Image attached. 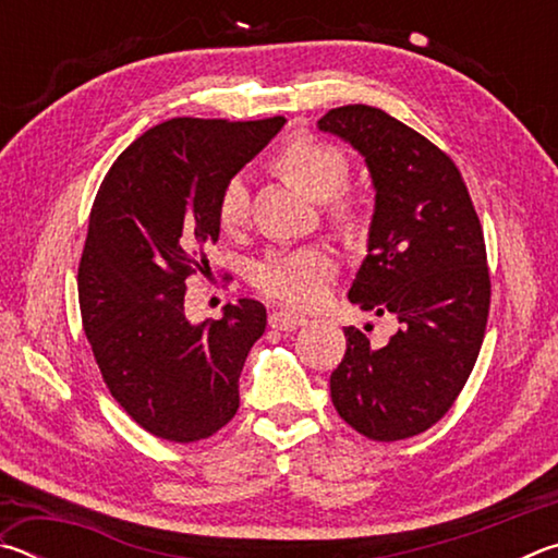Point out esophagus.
Listing matches in <instances>:
<instances>
[{"label":"esophagus","mask_w":558,"mask_h":558,"mask_svg":"<svg viewBox=\"0 0 558 558\" xmlns=\"http://www.w3.org/2000/svg\"><path fill=\"white\" fill-rule=\"evenodd\" d=\"M307 319L305 317H300V315H292V313H272L270 315V327L272 329H280V332H292V329H298V327H302L305 325Z\"/></svg>","instance_id":"1"}]
</instances>
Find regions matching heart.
Instances as JSON below:
<instances>
[{"instance_id":"1","label":"heart","mask_w":558,"mask_h":558,"mask_svg":"<svg viewBox=\"0 0 558 558\" xmlns=\"http://www.w3.org/2000/svg\"><path fill=\"white\" fill-rule=\"evenodd\" d=\"M280 174L310 199L325 202L339 194L349 179V159L342 149L315 137H298L278 157ZM251 196L243 174H233L219 196V221L226 231H239L248 221ZM332 216L344 226L356 219L354 204L339 199ZM337 276V260L327 248H298L272 253L256 268V286L272 300L290 307H315L327 298Z\"/></svg>"}]
</instances>
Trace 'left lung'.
<instances>
[{
	"instance_id": "obj_1",
	"label": "left lung",
	"mask_w": 558,
	"mask_h": 558,
	"mask_svg": "<svg viewBox=\"0 0 558 558\" xmlns=\"http://www.w3.org/2000/svg\"><path fill=\"white\" fill-rule=\"evenodd\" d=\"M317 128L364 157L376 192L366 258L349 302L399 319L384 347L344 327L347 352L329 376L332 403L372 440L418 436L448 413L483 347L489 313L483 226L456 162L389 112L344 106Z\"/></svg>"
}]
</instances>
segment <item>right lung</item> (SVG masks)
<instances>
[{
    "label": "right lung",
    "instance_id": "add662e5",
    "mask_svg": "<svg viewBox=\"0 0 558 558\" xmlns=\"http://www.w3.org/2000/svg\"><path fill=\"white\" fill-rule=\"evenodd\" d=\"M282 125L280 116L167 120L116 159L93 202L78 266L83 329L112 399L162 440L209 438L239 411L266 307L241 298L221 319L192 325L184 292L204 245L219 241L223 184Z\"/></svg>",
    "mask_w": 558,
    "mask_h": 558
}]
</instances>
